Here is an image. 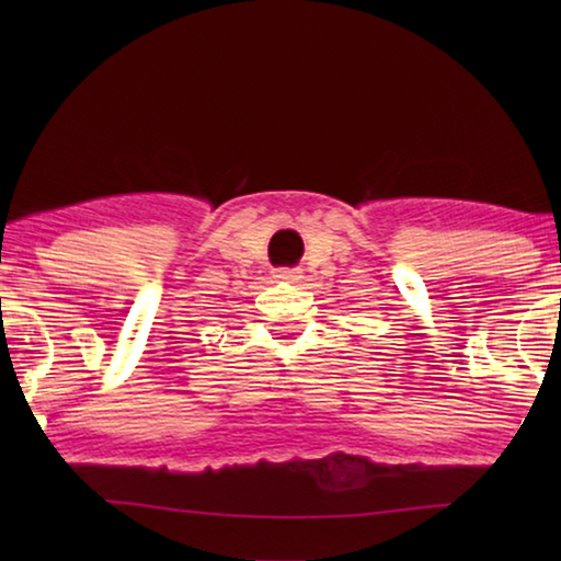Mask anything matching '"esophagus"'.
<instances>
[{
	"instance_id": "obj_1",
	"label": "esophagus",
	"mask_w": 561,
	"mask_h": 561,
	"mask_svg": "<svg viewBox=\"0 0 561 561\" xmlns=\"http://www.w3.org/2000/svg\"><path fill=\"white\" fill-rule=\"evenodd\" d=\"M274 277L284 279V282H299L301 279V270H297V267H282V270L274 272Z\"/></svg>"
}]
</instances>
